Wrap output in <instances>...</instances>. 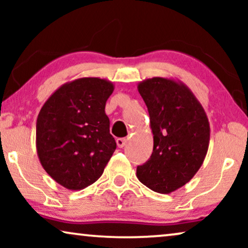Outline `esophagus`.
Here are the masks:
<instances>
[{"instance_id": "esophagus-1", "label": "esophagus", "mask_w": 248, "mask_h": 248, "mask_svg": "<svg viewBox=\"0 0 248 248\" xmlns=\"http://www.w3.org/2000/svg\"><path fill=\"white\" fill-rule=\"evenodd\" d=\"M126 142H127L126 139H123V138L117 139V140H116L117 147H118V148H123V147H125V145H126Z\"/></svg>"}]
</instances>
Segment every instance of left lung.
Returning <instances> with one entry per match:
<instances>
[{
  "instance_id": "obj_1",
  "label": "left lung",
  "mask_w": 248,
  "mask_h": 248,
  "mask_svg": "<svg viewBox=\"0 0 248 248\" xmlns=\"http://www.w3.org/2000/svg\"><path fill=\"white\" fill-rule=\"evenodd\" d=\"M150 116L154 151L138 166L137 177L154 192L169 194L191 181L204 161L210 124L191 89L172 78L155 77L138 84Z\"/></svg>"
}]
</instances>
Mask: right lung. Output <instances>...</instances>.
I'll use <instances>...</instances> for the list:
<instances>
[{
  "mask_svg": "<svg viewBox=\"0 0 248 248\" xmlns=\"http://www.w3.org/2000/svg\"><path fill=\"white\" fill-rule=\"evenodd\" d=\"M114 84L80 78L54 91L40 109L36 149L47 174L63 187L80 191L103 175L116 149L109 133L106 101Z\"/></svg>",
  "mask_w": 248,
  "mask_h": 248,
  "instance_id": "1",
  "label": "right lung"
}]
</instances>
